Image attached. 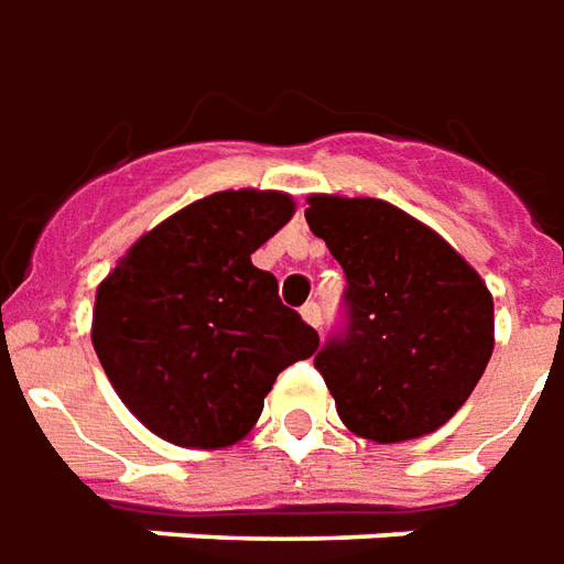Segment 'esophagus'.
<instances>
[{
    "instance_id": "obj_1",
    "label": "esophagus",
    "mask_w": 564,
    "mask_h": 564,
    "mask_svg": "<svg viewBox=\"0 0 564 564\" xmlns=\"http://www.w3.org/2000/svg\"><path fill=\"white\" fill-rule=\"evenodd\" d=\"M301 315L306 325H313V327L322 325V306H318V303H306V306L301 310Z\"/></svg>"
}]
</instances>
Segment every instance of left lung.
<instances>
[{
  "mask_svg": "<svg viewBox=\"0 0 564 564\" xmlns=\"http://www.w3.org/2000/svg\"><path fill=\"white\" fill-rule=\"evenodd\" d=\"M306 203V225L349 282V327L315 355L343 425L373 443L425 437L458 413L492 358V294L437 230L386 199Z\"/></svg>",
  "mask_w": 564,
  "mask_h": 564,
  "instance_id": "obj_1",
  "label": "left lung"
}]
</instances>
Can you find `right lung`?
<instances>
[{
    "label": "right lung",
    "instance_id": "add662e5",
    "mask_svg": "<svg viewBox=\"0 0 564 564\" xmlns=\"http://www.w3.org/2000/svg\"><path fill=\"white\" fill-rule=\"evenodd\" d=\"M282 191H218L135 239L97 289L90 339L151 434L225 449L261 419L275 377L318 349L251 254L289 225Z\"/></svg>",
    "mask_w": 564,
    "mask_h": 564
}]
</instances>
